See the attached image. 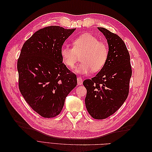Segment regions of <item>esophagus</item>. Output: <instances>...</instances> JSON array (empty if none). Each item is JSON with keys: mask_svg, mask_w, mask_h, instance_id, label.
Segmentation results:
<instances>
[{"mask_svg": "<svg viewBox=\"0 0 152 152\" xmlns=\"http://www.w3.org/2000/svg\"><path fill=\"white\" fill-rule=\"evenodd\" d=\"M82 82H83V80H82V78L80 77H77V84L79 86H80L82 84Z\"/></svg>", "mask_w": 152, "mask_h": 152, "instance_id": "obj_1", "label": "esophagus"}]
</instances>
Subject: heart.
I'll return each mask as SVG.
<instances>
[{
	"mask_svg": "<svg viewBox=\"0 0 152 152\" xmlns=\"http://www.w3.org/2000/svg\"><path fill=\"white\" fill-rule=\"evenodd\" d=\"M73 48L63 46L61 57L63 63L70 69L75 66L80 56L82 62L75 70L80 74H87L100 71L105 65L108 57V48L91 34H84L73 40Z\"/></svg>",
	"mask_w": 152,
	"mask_h": 152,
	"instance_id": "obj_1",
	"label": "heart"
}]
</instances>
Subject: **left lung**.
Here are the masks:
<instances>
[{
    "label": "left lung",
    "instance_id": "obj_1",
    "mask_svg": "<svg viewBox=\"0 0 152 152\" xmlns=\"http://www.w3.org/2000/svg\"><path fill=\"white\" fill-rule=\"evenodd\" d=\"M107 40L108 57L96 77L86 79V107L95 119H104L120 108L127 99L132 75L130 55L122 39L102 27L98 28Z\"/></svg>",
    "mask_w": 152,
    "mask_h": 152
}]
</instances>
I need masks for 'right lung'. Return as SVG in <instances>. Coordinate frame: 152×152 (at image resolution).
Here are the masks:
<instances>
[{
	"label": "right lung",
	"instance_id": "1",
	"mask_svg": "<svg viewBox=\"0 0 152 152\" xmlns=\"http://www.w3.org/2000/svg\"><path fill=\"white\" fill-rule=\"evenodd\" d=\"M75 30L45 27L21 48L17 63L20 93L30 107L44 118L58 115L66 97L77 86V76L63 63L60 52Z\"/></svg>",
	"mask_w": 152,
	"mask_h": 152
}]
</instances>
